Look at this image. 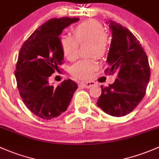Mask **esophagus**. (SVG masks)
<instances>
[{
    "label": "esophagus",
    "instance_id": "esophagus-1",
    "mask_svg": "<svg viewBox=\"0 0 159 159\" xmlns=\"http://www.w3.org/2000/svg\"><path fill=\"white\" fill-rule=\"evenodd\" d=\"M94 81H81V82L79 83L80 85H81L82 87H84V88H91V86H93V85H94Z\"/></svg>",
    "mask_w": 159,
    "mask_h": 159
}]
</instances>
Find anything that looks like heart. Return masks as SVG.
<instances>
[{"label": "heart", "instance_id": "heart-1", "mask_svg": "<svg viewBox=\"0 0 159 159\" xmlns=\"http://www.w3.org/2000/svg\"><path fill=\"white\" fill-rule=\"evenodd\" d=\"M103 25L95 20H88L73 28L74 37L68 35H61L59 43L64 56L68 61H74L78 57L79 43L91 42V52L98 57H102L108 48L107 39L104 35ZM98 64L93 59H84L73 65L71 73L80 79H87L92 76L98 69Z\"/></svg>", "mask_w": 159, "mask_h": 159}]
</instances>
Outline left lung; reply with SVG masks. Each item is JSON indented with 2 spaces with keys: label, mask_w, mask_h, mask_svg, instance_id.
<instances>
[{
  "label": "left lung",
  "mask_w": 159,
  "mask_h": 159,
  "mask_svg": "<svg viewBox=\"0 0 159 159\" xmlns=\"http://www.w3.org/2000/svg\"><path fill=\"white\" fill-rule=\"evenodd\" d=\"M109 28L112 39L107 62L109 75H117L114 83L101 85L97 105L113 116H123L142 101L149 81L148 58L139 41L128 29L112 20Z\"/></svg>",
  "instance_id": "1"
}]
</instances>
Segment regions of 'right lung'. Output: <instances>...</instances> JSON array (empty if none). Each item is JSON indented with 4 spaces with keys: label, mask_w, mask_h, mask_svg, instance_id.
<instances>
[{
    "label": "right lung",
    "mask_w": 159,
    "mask_h": 159,
    "mask_svg": "<svg viewBox=\"0 0 159 159\" xmlns=\"http://www.w3.org/2000/svg\"><path fill=\"white\" fill-rule=\"evenodd\" d=\"M78 20H49L32 33L20 50L15 71L20 95L28 109L42 119H53L66 111L78 88L71 79L57 87L50 84L49 80L64 63L59 35Z\"/></svg>",
    "instance_id": "add662e5"
}]
</instances>
